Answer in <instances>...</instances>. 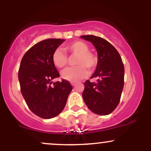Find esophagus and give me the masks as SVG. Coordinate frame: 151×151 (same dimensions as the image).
Returning <instances> with one entry per match:
<instances>
[{
	"instance_id": "1",
	"label": "esophagus",
	"mask_w": 151,
	"mask_h": 151,
	"mask_svg": "<svg viewBox=\"0 0 151 151\" xmlns=\"http://www.w3.org/2000/svg\"><path fill=\"white\" fill-rule=\"evenodd\" d=\"M71 84H72V85L73 86H74L76 85V84H77V83H76V82H72V83H71Z\"/></svg>"
}]
</instances>
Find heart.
Returning a JSON list of instances; mask_svg holds the SVG:
<instances>
[{"label": "heart", "mask_w": 151, "mask_h": 151, "mask_svg": "<svg viewBox=\"0 0 151 151\" xmlns=\"http://www.w3.org/2000/svg\"><path fill=\"white\" fill-rule=\"evenodd\" d=\"M69 54L77 55L75 65L77 66L67 67L62 72V77L71 82H77L85 78L88 70L92 71L98 64V58L94 53L89 51L88 45L82 41H75L65 47ZM54 65L58 68H62L67 64L68 58L63 50L58 48L54 51L52 56Z\"/></svg>", "instance_id": "obj_1"}]
</instances>
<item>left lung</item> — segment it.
I'll list each match as a JSON object with an SVG mask.
<instances>
[{
    "mask_svg": "<svg viewBox=\"0 0 151 151\" xmlns=\"http://www.w3.org/2000/svg\"><path fill=\"white\" fill-rule=\"evenodd\" d=\"M81 37L92 42L98 53L96 71L91 77L97 78V81L87 79L84 83L83 99L93 113L108 115L120 101L124 84V64L116 49L104 38L92 35Z\"/></svg>",
    "mask_w": 151,
    "mask_h": 151,
    "instance_id": "8db88e82",
    "label": "left lung"
}]
</instances>
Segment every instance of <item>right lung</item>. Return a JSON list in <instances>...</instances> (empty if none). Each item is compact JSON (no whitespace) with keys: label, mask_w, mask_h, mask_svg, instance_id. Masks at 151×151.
Returning <instances> with one entry per match:
<instances>
[{"label":"right lung","mask_w":151,"mask_h":151,"mask_svg":"<svg viewBox=\"0 0 151 151\" xmlns=\"http://www.w3.org/2000/svg\"><path fill=\"white\" fill-rule=\"evenodd\" d=\"M64 41H40L26 52L20 62L18 79L22 95L31 111L42 119H52L61 113L72 89L65 79L51 86V81L60 77L52 56Z\"/></svg>","instance_id":"add662e5"}]
</instances>
